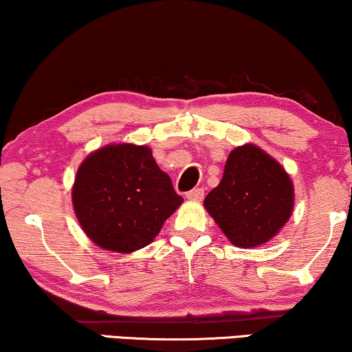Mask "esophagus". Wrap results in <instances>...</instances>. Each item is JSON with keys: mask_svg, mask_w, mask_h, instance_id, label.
I'll return each mask as SVG.
<instances>
[{"mask_svg": "<svg viewBox=\"0 0 352 352\" xmlns=\"http://www.w3.org/2000/svg\"><path fill=\"white\" fill-rule=\"evenodd\" d=\"M186 199L190 201H200L201 199H204V189H194V190L187 192Z\"/></svg>", "mask_w": 352, "mask_h": 352, "instance_id": "esophagus-1", "label": "esophagus"}]
</instances>
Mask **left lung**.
<instances>
[{"mask_svg": "<svg viewBox=\"0 0 352 352\" xmlns=\"http://www.w3.org/2000/svg\"><path fill=\"white\" fill-rule=\"evenodd\" d=\"M229 242L240 248L267 243L288 223L295 206L292 177L254 144L230 151L223 179L204 201Z\"/></svg>", "mask_w": 352, "mask_h": 352, "instance_id": "obj_1", "label": "left lung"}]
</instances>
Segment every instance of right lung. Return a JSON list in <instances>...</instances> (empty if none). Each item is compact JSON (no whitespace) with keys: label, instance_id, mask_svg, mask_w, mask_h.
Returning a JSON list of instances; mask_svg holds the SVG:
<instances>
[{"label":"right lung","instance_id":"1","mask_svg":"<svg viewBox=\"0 0 352 352\" xmlns=\"http://www.w3.org/2000/svg\"><path fill=\"white\" fill-rule=\"evenodd\" d=\"M182 201L152 148L128 142L91 152L72 186V205L86 237L113 253L147 247Z\"/></svg>","mask_w":352,"mask_h":352}]
</instances>
